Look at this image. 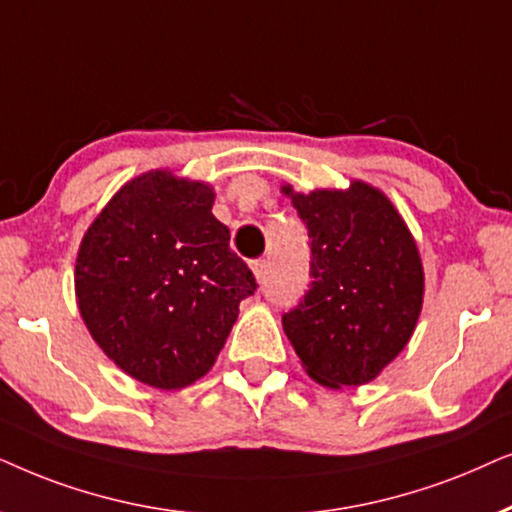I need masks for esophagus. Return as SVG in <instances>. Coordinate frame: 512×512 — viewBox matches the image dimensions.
<instances>
[{
	"label": "esophagus",
	"mask_w": 512,
	"mask_h": 512,
	"mask_svg": "<svg viewBox=\"0 0 512 512\" xmlns=\"http://www.w3.org/2000/svg\"><path fill=\"white\" fill-rule=\"evenodd\" d=\"M250 269H252V274H255V278L257 281H264V276H267V260H255L250 264Z\"/></svg>",
	"instance_id": "obj_1"
}]
</instances>
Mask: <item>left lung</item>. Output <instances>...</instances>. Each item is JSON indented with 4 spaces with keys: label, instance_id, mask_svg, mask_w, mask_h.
I'll return each mask as SVG.
<instances>
[{
    "label": "left lung",
    "instance_id": "obj_1",
    "mask_svg": "<svg viewBox=\"0 0 512 512\" xmlns=\"http://www.w3.org/2000/svg\"><path fill=\"white\" fill-rule=\"evenodd\" d=\"M311 238L309 290L283 313V330L318 384L372 381L410 342L424 269L403 217L363 182L349 192L292 194Z\"/></svg>",
    "mask_w": 512,
    "mask_h": 512
}]
</instances>
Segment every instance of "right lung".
Masks as SVG:
<instances>
[{"label":"right lung","instance_id":"obj_1","mask_svg":"<svg viewBox=\"0 0 512 512\" xmlns=\"http://www.w3.org/2000/svg\"><path fill=\"white\" fill-rule=\"evenodd\" d=\"M210 208L208 185L156 170L128 182L81 241V318L100 349L142 384L170 391L201 379L238 304L257 290Z\"/></svg>","mask_w":512,"mask_h":512}]
</instances>
